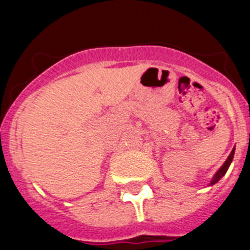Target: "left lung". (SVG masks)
Here are the masks:
<instances>
[{"label": "left lung", "instance_id": "8db88e82", "mask_svg": "<svg viewBox=\"0 0 250 250\" xmlns=\"http://www.w3.org/2000/svg\"><path fill=\"white\" fill-rule=\"evenodd\" d=\"M234 150H235V149H233V150H231L230 155H229V156H228V159H227V160H225V163H224V164H223V167H220V169L218 170V171H216V174H215V175H214V178L211 179L210 185H214V184H215V183H218V182H219V180H220V179H222L223 176L225 175V173H227V170H228L229 165H230L231 160H233V156H234Z\"/></svg>", "mask_w": 250, "mask_h": 250}]
</instances>
